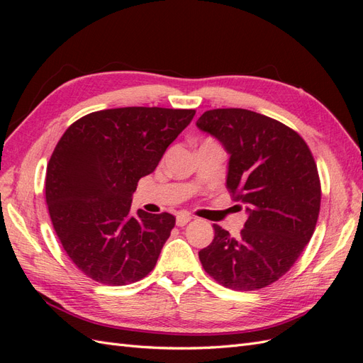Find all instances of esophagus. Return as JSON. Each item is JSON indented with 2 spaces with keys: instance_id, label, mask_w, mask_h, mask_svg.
<instances>
[{
  "instance_id": "esophagus-1",
  "label": "esophagus",
  "mask_w": 363,
  "mask_h": 363,
  "mask_svg": "<svg viewBox=\"0 0 363 363\" xmlns=\"http://www.w3.org/2000/svg\"><path fill=\"white\" fill-rule=\"evenodd\" d=\"M191 219H192V216H189L188 213H184V212H180L177 215V219H175V223H177L179 227H184L186 224L191 221Z\"/></svg>"
}]
</instances>
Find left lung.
<instances>
[{"instance_id":"1","label":"left lung","mask_w":363,"mask_h":363,"mask_svg":"<svg viewBox=\"0 0 363 363\" xmlns=\"http://www.w3.org/2000/svg\"><path fill=\"white\" fill-rule=\"evenodd\" d=\"M196 127L225 150V186L248 215L238 238L213 224L212 244L199 252L203 268L230 289L265 288L313 235L321 186L312 152L289 127L245 108L207 111Z\"/></svg>"}]
</instances>
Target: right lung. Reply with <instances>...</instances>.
I'll use <instances>...</instances> for the list:
<instances>
[{
  "instance_id": "add662e5",
  "label": "right lung",
  "mask_w": 363,
  "mask_h": 363,
  "mask_svg": "<svg viewBox=\"0 0 363 363\" xmlns=\"http://www.w3.org/2000/svg\"><path fill=\"white\" fill-rule=\"evenodd\" d=\"M195 111L121 107L83 116L50 159L45 199L62 247L87 277L111 286L144 279L175 225L171 213H131L138 182L156 169Z\"/></svg>"
}]
</instances>
